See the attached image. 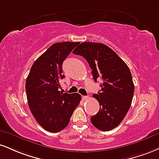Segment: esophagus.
I'll return each mask as SVG.
<instances>
[{
    "label": "esophagus",
    "instance_id": "esophagus-1",
    "mask_svg": "<svg viewBox=\"0 0 159 159\" xmlns=\"http://www.w3.org/2000/svg\"><path fill=\"white\" fill-rule=\"evenodd\" d=\"M82 98L84 99V100H87V99H89V96H85V95H84V96H82Z\"/></svg>",
    "mask_w": 159,
    "mask_h": 159
}]
</instances>
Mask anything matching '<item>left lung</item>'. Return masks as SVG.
Masks as SVG:
<instances>
[{
    "label": "left lung",
    "instance_id": "8db88e82",
    "mask_svg": "<svg viewBox=\"0 0 159 159\" xmlns=\"http://www.w3.org/2000/svg\"><path fill=\"white\" fill-rule=\"evenodd\" d=\"M72 52L87 60L95 82L98 78L103 80L101 92L93 95L100 109L91 117L92 124L102 131L114 129L123 121L133 100L134 84L130 70L112 49L103 43L84 42Z\"/></svg>",
    "mask_w": 159,
    "mask_h": 159
}]
</instances>
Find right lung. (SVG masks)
<instances>
[{"mask_svg": "<svg viewBox=\"0 0 159 159\" xmlns=\"http://www.w3.org/2000/svg\"><path fill=\"white\" fill-rule=\"evenodd\" d=\"M79 42H61L51 46L32 64L26 81L28 105L34 118L46 130L57 133L70 122L81 97L59 91L62 64Z\"/></svg>", "mask_w": 159, "mask_h": 159, "instance_id": "add662e5", "label": "right lung"}]
</instances>
